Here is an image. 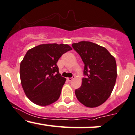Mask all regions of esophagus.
<instances>
[{"mask_svg": "<svg viewBox=\"0 0 135 135\" xmlns=\"http://www.w3.org/2000/svg\"><path fill=\"white\" fill-rule=\"evenodd\" d=\"M66 79H67L70 82V81H72V80H73V79H74V78H73V77H68Z\"/></svg>", "mask_w": 135, "mask_h": 135, "instance_id": "esophagus-1", "label": "esophagus"}]
</instances>
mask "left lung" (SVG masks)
I'll use <instances>...</instances> for the list:
<instances>
[{
  "mask_svg": "<svg viewBox=\"0 0 135 135\" xmlns=\"http://www.w3.org/2000/svg\"><path fill=\"white\" fill-rule=\"evenodd\" d=\"M84 63V77L75 93L77 99L89 108L101 105L111 95L117 77L115 58L103 46L89 41L73 43Z\"/></svg>",
  "mask_w": 135,
  "mask_h": 135,
  "instance_id": "obj_1",
  "label": "left lung"
}]
</instances>
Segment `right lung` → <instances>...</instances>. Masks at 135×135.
<instances>
[{
    "instance_id": "right-lung-1",
    "label": "right lung",
    "mask_w": 135,
    "mask_h": 135,
    "mask_svg": "<svg viewBox=\"0 0 135 135\" xmlns=\"http://www.w3.org/2000/svg\"><path fill=\"white\" fill-rule=\"evenodd\" d=\"M72 50L68 45L43 44L27 51L20 65L22 87L27 98L39 105L55 103L60 95L65 78L58 71L57 61Z\"/></svg>"
}]
</instances>
